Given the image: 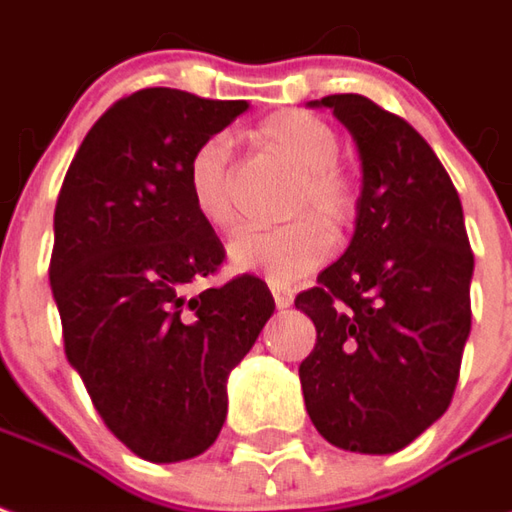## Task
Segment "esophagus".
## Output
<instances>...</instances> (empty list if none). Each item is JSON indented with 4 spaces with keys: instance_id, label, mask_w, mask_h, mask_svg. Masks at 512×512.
Instances as JSON below:
<instances>
[{
    "instance_id": "34e87169",
    "label": "esophagus",
    "mask_w": 512,
    "mask_h": 512,
    "mask_svg": "<svg viewBox=\"0 0 512 512\" xmlns=\"http://www.w3.org/2000/svg\"><path fill=\"white\" fill-rule=\"evenodd\" d=\"M271 293H274V305L280 307H291V302H293V293L291 291H285V288H274V285H271Z\"/></svg>"
}]
</instances>
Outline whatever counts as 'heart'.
Returning a JSON list of instances; mask_svg holds the SVG:
<instances>
[{"mask_svg":"<svg viewBox=\"0 0 512 512\" xmlns=\"http://www.w3.org/2000/svg\"><path fill=\"white\" fill-rule=\"evenodd\" d=\"M255 135L299 171L288 205V213L299 219L274 230H241L230 241L227 255L235 271L257 274L271 285H291L327 260L332 235L326 227L343 230L355 221L357 188L338 166V135L318 116L280 110L268 116ZM188 196L196 216L213 230H230L235 224L232 141L227 135H210L194 149L188 160Z\"/></svg>","mask_w":512,"mask_h":512,"instance_id":"b5f03b06","label":"heart"}]
</instances>
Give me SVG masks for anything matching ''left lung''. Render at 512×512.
<instances>
[{
	"label": "left lung",
	"mask_w": 512,
	"mask_h": 512,
	"mask_svg": "<svg viewBox=\"0 0 512 512\" xmlns=\"http://www.w3.org/2000/svg\"><path fill=\"white\" fill-rule=\"evenodd\" d=\"M363 163L352 244L296 296L316 324L305 407L338 449L391 455L446 413L471 332L463 205L432 146L360 94H332Z\"/></svg>",
	"instance_id": "left-lung-1"
}]
</instances>
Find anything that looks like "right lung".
<instances>
[{"label":"right lung","instance_id":"obj_1","mask_svg":"<svg viewBox=\"0 0 512 512\" xmlns=\"http://www.w3.org/2000/svg\"><path fill=\"white\" fill-rule=\"evenodd\" d=\"M249 102L144 88L107 107L55 205L49 282L63 346L105 427L152 463L205 452L227 418V377L274 313L260 277L188 293L224 246L196 216L188 160Z\"/></svg>","mask_w":512,"mask_h":512}]
</instances>
